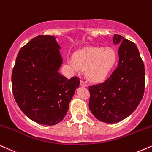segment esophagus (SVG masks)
Returning a JSON list of instances; mask_svg holds the SVG:
<instances>
[{
	"mask_svg": "<svg viewBox=\"0 0 152 152\" xmlns=\"http://www.w3.org/2000/svg\"><path fill=\"white\" fill-rule=\"evenodd\" d=\"M80 85L81 86H83V87H86L87 86V84H86V83L84 81V80H80Z\"/></svg>",
	"mask_w": 152,
	"mask_h": 152,
	"instance_id": "obj_1",
	"label": "esophagus"
}]
</instances>
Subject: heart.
Here are the masks:
<instances>
[{"label":"heart","mask_w":152,"mask_h":152,"mask_svg":"<svg viewBox=\"0 0 152 152\" xmlns=\"http://www.w3.org/2000/svg\"><path fill=\"white\" fill-rule=\"evenodd\" d=\"M117 60L113 48L90 46L75 53L69 64L75 70L86 69V76L92 82L106 79Z\"/></svg>","instance_id":"b5f03b06"}]
</instances>
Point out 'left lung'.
Masks as SVG:
<instances>
[{
    "mask_svg": "<svg viewBox=\"0 0 152 152\" xmlns=\"http://www.w3.org/2000/svg\"><path fill=\"white\" fill-rule=\"evenodd\" d=\"M120 44L119 64L102 83L89 86V108L99 120L115 123L129 116L142 100L145 92V66L135 44L115 35Z\"/></svg>",
    "mask_w": 152,
    "mask_h": 152,
    "instance_id": "left-lung-1",
    "label": "left lung"
}]
</instances>
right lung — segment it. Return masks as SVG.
<instances>
[{
    "label": "right lung",
    "mask_w": 152,
    "mask_h": 152,
    "mask_svg": "<svg viewBox=\"0 0 152 152\" xmlns=\"http://www.w3.org/2000/svg\"><path fill=\"white\" fill-rule=\"evenodd\" d=\"M55 37L38 35L18 53L12 74L15 99L34 122L51 126L65 117L80 79L58 73L62 60Z\"/></svg>",
    "instance_id": "obj_1"
}]
</instances>
